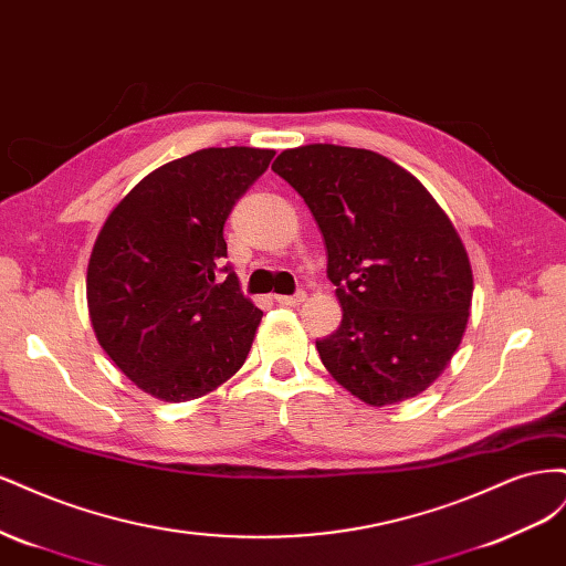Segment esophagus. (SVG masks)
<instances>
[{"mask_svg": "<svg viewBox=\"0 0 566 566\" xmlns=\"http://www.w3.org/2000/svg\"><path fill=\"white\" fill-rule=\"evenodd\" d=\"M304 300H306L304 293H297V295H279V297H276V302H279L281 306H300Z\"/></svg>", "mask_w": 566, "mask_h": 566, "instance_id": "esophagus-1", "label": "esophagus"}]
</instances>
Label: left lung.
<instances>
[{"mask_svg":"<svg viewBox=\"0 0 566 566\" xmlns=\"http://www.w3.org/2000/svg\"><path fill=\"white\" fill-rule=\"evenodd\" d=\"M304 198L328 250L339 328L316 342L323 366L368 406L430 387L468 328L472 266L430 191L366 148L310 144L271 165Z\"/></svg>","mask_w":566,"mask_h":566,"instance_id":"left-lung-1","label":"left lung"}]
</instances>
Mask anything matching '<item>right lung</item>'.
<instances>
[{"label": "right lung", "mask_w": 566, "mask_h": 566, "mask_svg": "<svg viewBox=\"0 0 566 566\" xmlns=\"http://www.w3.org/2000/svg\"><path fill=\"white\" fill-rule=\"evenodd\" d=\"M276 150L202 148L153 169L108 214L87 266L98 345L150 397L191 401L245 364L262 312L224 266V221ZM219 272H227L221 282Z\"/></svg>", "instance_id": "1"}]
</instances>
